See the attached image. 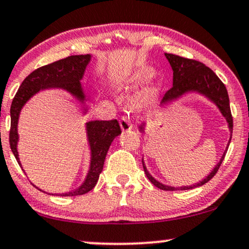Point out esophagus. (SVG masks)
<instances>
[{
	"label": "esophagus",
	"mask_w": 249,
	"mask_h": 249,
	"mask_svg": "<svg viewBox=\"0 0 249 249\" xmlns=\"http://www.w3.org/2000/svg\"><path fill=\"white\" fill-rule=\"evenodd\" d=\"M120 125H121V129L124 131H129L133 128V125H131L129 119L127 116H122L121 121H120Z\"/></svg>",
	"instance_id": "esophagus-1"
}]
</instances>
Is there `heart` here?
Here are the masks:
<instances>
[{
    "label": "heart",
    "mask_w": 249,
    "mask_h": 249,
    "mask_svg": "<svg viewBox=\"0 0 249 249\" xmlns=\"http://www.w3.org/2000/svg\"><path fill=\"white\" fill-rule=\"evenodd\" d=\"M155 75V69L152 67L143 66L134 70L128 76L127 79L124 81L125 88H134L137 85L142 84L145 81H148ZM159 96H160V87L158 84H150L148 87L142 89L136 96L134 97V105L136 107H142L146 105H151V104L156 103L158 100Z\"/></svg>",
    "instance_id": "b5f03b06"
}]
</instances>
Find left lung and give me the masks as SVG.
I'll list each match as a JSON object with an SVG mask.
<instances>
[{"label":"left lung","mask_w":249,"mask_h":249,"mask_svg":"<svg viewBox=\"0 0 249 249\" xmlns=\"http://www.w3.org/2000/svg\"><path fill=\"white\" fill-rule=\"evenodd\" d=\"M165 56L168 62H170L172 70H173V87L171 90H168L160 101L158 109H164L170 105H173L174 103L182 99V98L193 96V94H198V96L205 98L213 103L219 113L225 119L226 124H228V128L230 130V140L228 144H226L225 151L223 152L222 157H220L219 161L214 165V167L210 171L204 179H202L198 182L193 183V185L188 186H179L174 187L170 185H165V183L158 181L156 178H153L150 173L148 167H146L145 162H144V158H142V164L144 168V173L148 179L151 181L152 185H155L157 188L162 190H188L197 188L199 186H203L207 183L210 179H213L214 174L217 173L218 168L224 160L226 151H228L230 142L232 139V129H233V120L231 115V109H230V99L228 90H226L225 85L223 82L217 77V75L213 70L208 67H205L203 63L198 62L195 60L185 59V57H180L178 55L173 54H166ZM146 122L143 121L142 124L139 125V131L144 134L145 133Z\"/></svg>","instance_id":"obj_1"}]
</instances>
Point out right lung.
Listing matches in <instances>:
<instances>
[{"label":"right lung","instance_id":"1","mask_svg":"<svg viewBox=\"0 0 249 249\" xmlns=\"http://www.w3.org/2000/svg\"><path fill=\"white\" fill-rule=\"evenodd\" d=\"M90 61L91 54L72 55V56H68L66 59L38 68L31 72L21 83L11 104V129L10 139H9L11 151L21 168L23 166H21L19 155H18V142H19L18 121H19L21 109L26 105L27 101L39 92L46 90H62L77 101L81 107L82 114L87 115L89 112L88 97L83 89L82 79L84 77L85 70ZM85 133H87L88 145L90 150V162H89V170L85 179L77 188L57 195L77 196L87 194L88 192L93 189L103 171L107 151L115 137L121 134V129L116 120H112V121L93 120L85 124ZM33 186L36 187V185ZM38 189L41 190L40 188Z\"/></svg>","mask_w":249,"mask_h":249}]
</instances>
